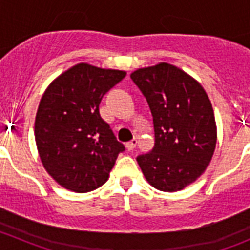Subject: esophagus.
I'll return each instance as SVG.
<instances>
[{"mask_svg":"<svg viewBox=\"0 0 250 250\" xmlns=\"http://www.w3.org/2000/svg\"><path fill=\"white\" fill-rule=\"evenodd\" d=\"M136 144H138V139H132L131 141H129V143H126V145H125V146H126L127 151H131V150L135 149Z\"/></svg>","mask_w":250,"mask_h":250,"instance_id":"34e87169","label":"esophagus"}]
</instances>
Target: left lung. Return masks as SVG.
<instances>
[{"label": "left lung", "instance_id": "1", "mask_svg": "<svg viewBox=\"0 0 250 250\" xmlns=\"http://www.w3.org/2000/svg\"><path fill=\"white\" fill-rule=\"evenodd\" d=\"M154 119L155 144L138 156L146 182L161 191L193 184L210 164L216 146L211 101L199 81L167 62L131 72Z\"/></svg>", "mask_w": 250, "mask_h": 250}]
</instances>
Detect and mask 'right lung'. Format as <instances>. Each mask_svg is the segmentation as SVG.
Returning <instances> with one entry per match:
<instances>
[{"label": "right lung", "instance_id": "add662e5", "mask_svg": "<svg viewBox=\"0 0 250 250\" xmlns=\"http://www.w3.org/2000/svg\"><path fill=\"white\" fill-rule=\"evenodd\" d=\"M126 71L76 63L55 79L40 100L35 140L43 167L67 190L87 193L105 184L124 151L101 119L104 95Z\"/></svg>", "mask_w": 250, "mask_h": 250}]
</instances>
